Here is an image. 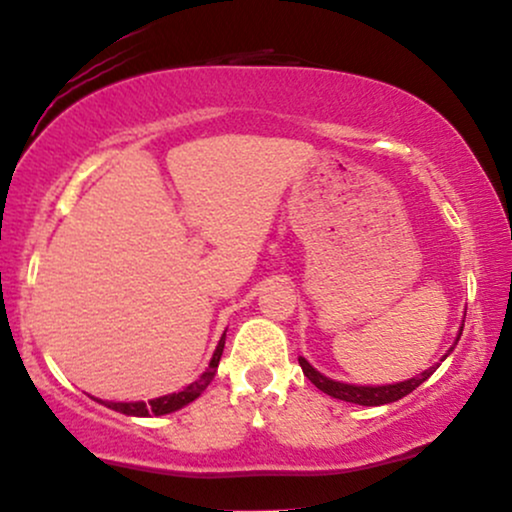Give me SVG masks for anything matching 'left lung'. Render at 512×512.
<instances>
[{
  "mask_svg": "<svg viewBox=\"0 0 512 512\" xmlns=\"http://www.w3.org/2000/svg\"><path fill=\"white\" fill-rule=\"evenodd\" d=\"M460 334H463V329H460ZM460 338V336H458ZM446 357V355H443ZM300 367H303V374L307 379L312 381V384L317 386L319 391H324L326 396L331 398H338V400H346V403H355V405H386V403H393V400H400L403 396H408L417 389V386L424 384L432 374L436 372V367H429L427 372H422L420 377H412L408 381H400V384H386V386H353V384H341V381H334V379H326L324 374H319L315 367L310 365V362L305 360V357H298Z\"/></svg>",
  "mask_w": 512,
  "mask_h": 512,
  "instance_id": "1",
  "label": "left lung"
}]
</instances>
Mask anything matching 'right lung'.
I'll return each mask as SVG.
<instances>
[{
  "label": "right lung",
  "instance_id": "obj_1",
  "mask_svg": "<svg viewBox=\"0 0 512 512\" xmlns=\"http://www.w3.org/2000/svg\"><path fill=\"white\" fill-rule=\"evenodd\" d=\"M224 341H226V334L221 336L219 346H217V350H214V355H212V360H209V367L205 369V374H202V377L197 381H193L190 386H186L183 391L169 393V396H162V398H155V400H147V403L138 400V403H104V405L116 410V412H123V415L150 417V415H169V412H174L178 408H183V405L193 403V400L207 389L209 381L214 379V374H217L221 353H224Z\"/></svg>",
  "mask_w": 512,
  "mask_h": 512
}]
</instances>
